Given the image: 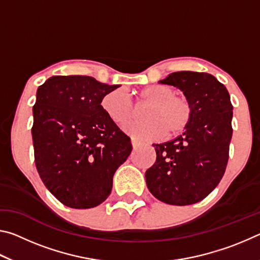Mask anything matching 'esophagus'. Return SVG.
<instances>
[{
	"label": "esophagus",
	"instance_id": "34e87169",
	"mask_svg": "<svg viewBox=\"0 0 260 260\" xmlns=\"http://www.w3.org/2000/svg\"><path fill=\"white\" fill-rule=\"evenodd\" d=\"M132 146H133V149H138V148H139V146H140V143H139L138 141H136V140L132 139Z\"/></svg>",
	"mask_w": 260,
	"mask_h": 260
}]
</instances>
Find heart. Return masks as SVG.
Returning <instances> with one entry per match:
<instances>
[{"label": "heart", "instance_id": "b5f03b06", "mask_svg": "<svg viewBox=\"0 0 260 260\" xmlns=\"http://www.w3.org/2000/svg\"><path fill=\"white\" fill-rule=\"evenodd\" d=\"M139 99L150 103L144 112L146 120L132 121L124 129L132 138L141 141L159 139L165 133L174 136L186 131L192 118V107L184 96L177 95L169 85H149L139 90ZM103 111L114 124L122 125L135 114V107L124 89H114L102 99Z\"/></svg>", "mask_w": 260, "mask_h": 260}]
</instances>
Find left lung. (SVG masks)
<instances>
[{
	"instance_id": "1",
	"label": "left lung",
	"mask_w": 260,
	"mask_h": 260,
	"mask_svg": "<svg viewBox=\"0 0 260 260\" xmlns=\"http://www.w3.org/2000/svg\"><path fill=\"white\" fill-rule=\"evenodd\" d=\"M159 83L182 91L191 103L192 118L178 138L152 144L157 157L146 172L147 186L166 204H195L225 173L233 134L231 96L217 78L204 72H173Z\"/></svg>"
}]
</instances>
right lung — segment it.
<instances>
[{"label": "right lung", "instance_id": "obj_1", "mask_svg": "<svg viewBox=\"0 0 260 260\" xmlns=\"http://www.w3.org/2000/svg\"><path fill=\"white\" fill-rule=\"evenodd\" d=\"M118 87L87 76H55L38 88L35 165L48 190L69 208L90 209L107 200L114 172L133 149L101 105Z\"/></svg>", "mask_w": 260, "mask_h": 260}]
</instances>
